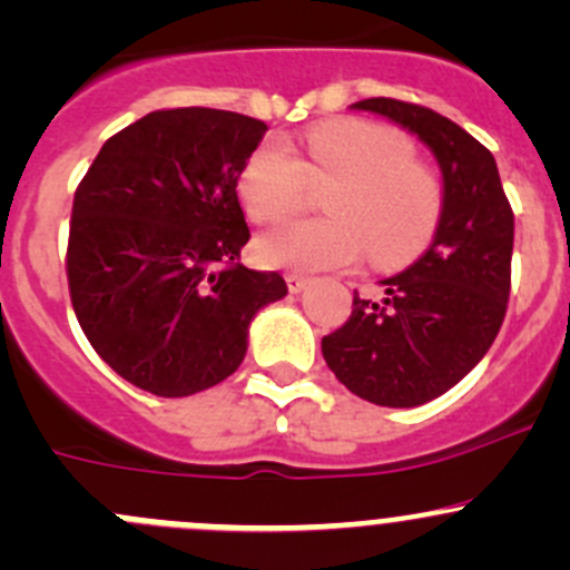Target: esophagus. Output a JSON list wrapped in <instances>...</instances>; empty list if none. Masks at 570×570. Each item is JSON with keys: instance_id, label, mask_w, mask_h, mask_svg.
I'll list each match as a JSON object with an SVG mask.
<instances>
[{"instance_id": "1", "label": "esophagus", "mask_w": 570, "mask_h": 570, "mask_svg": "<svg viewBox=\"0 0 570 570\" xmlns=\"http://www.w3.org/2000/svg\"><path fill=\"white\" fill-rule=\"evenodd\" d=\"M286 286H289L292 295H297V292H303L308 286V278H306V275L289 273V275H286Z\"/></svg>"}]
</instances>
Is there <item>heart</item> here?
Instances as JSON below:
<instances>
[{
    "label": "heart",
    "mask_w": 570,
    "mask_h": 570,
    "mask_svg": "<svg viewBox=\"0 0 570 570\" xmlns=\"http://www.w3.org/2000/svg\"><path fill=\"white\" fill-rule=\"evenodd\" d=\"M308 181H333L322 195L331 217L262 234L253 250L267 267H350L366 248L372 262L394 267L428 248L439 228L441 181L389 126L327 120L308 131L303 157L281 140H264L239 170L237 193L250 220L278 223L301 209Z\"/></svg>",
    "instance_id": "heart-1"
}]
</instances>
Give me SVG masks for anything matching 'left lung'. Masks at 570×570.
<instances>
[{
	"label": "left lung",
	"mask_w": 570,
	"mask_h": 570,
	"mask_svg": "<svg viewBox=\"0 0 570 570\" xmlns=\"http://www.w3.org/2000/svg\"><path fill=\"white\" fill-rule=\"evenodd\" d=\"M353 109L394 120L433 151L444 206L433 245L381 281V303L355 292L353 314L322 338V355L361 400L413 407L461 383L497 338L510 297L513 209L493 154L455 120L396 99Z\"/></svg>",
	"instance_id": "8db88e82"
}]
</instances>
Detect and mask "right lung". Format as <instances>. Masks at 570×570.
Wrapping results in <instances>:
<instances>
[{"instance_id": "obj_1", "label": "right lung", "mask_w": 570, "mask_h": 570, "mask_svg": "<svg viewBox=\"0 0 570 570\" xmlns=\"http://www.w3.org/2000/svg\"><path fill=\"white\" fill-rule=\"evenodd\" d=\"M267 124L157 109L101 146L73 195L68 289L85 336L131 386L189 396L237 372L278 273L239 264L250 239L237 178Z\"/></svg>"}]
</instances>
